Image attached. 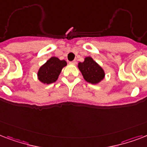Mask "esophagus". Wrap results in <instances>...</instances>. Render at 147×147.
Segmentation results:
<instances>
[{
    "label": "esophagus",
    "instance_id": "obj_1",
    "mask_svg": "<svg viewBox=\"0 0 147 147\" xmlns=\"http://www.w3.org/2000/svg\"><path fill=\"white\" fill-rule=\"evenodd\" d=\"M69 63H70V64L75 65L76 63V60H73V61H71V62H69Z\"/></svg>",
    "mask_w": 147,
    "mask_h": 147
}]
</instances>
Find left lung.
<instances>
[{
  "label": "left lung",
  "mask_w": 147,
  "mask_h": 147,
  "mask_svg": "<svg viewBox=\"0 0 147 147\" xmlns=\"http://www.w3.org/2000/svg\"><path fill=\"white\" fill-rule=\"evenodd\" d=\"M78 68L88 82L97 84L105 77V71L91 57H86L83 62L78 63Z\"/></svg>",
  "instance_id": "obj_1"
}]
</instances>
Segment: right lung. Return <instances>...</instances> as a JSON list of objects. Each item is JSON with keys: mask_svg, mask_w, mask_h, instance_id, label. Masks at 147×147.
Listing matches in <instances>:
<instances>
[{"mask_svg": "<svg viewBox=\"0 0 147 147\" xmlns=\"http://www.w3.org/2000/svg\"><path fill=\"white\" fill-rule=\"evenodd\" d=\"M67 65L65 60H59L56 57L50 58L38 71V78L44 84L55 82L59 76L61 70Z\"/></svg>", "mask_w": 147, "mask_h": 147, "instance_id": "right-lung-1", "label": "right lung"}]
</instances>
